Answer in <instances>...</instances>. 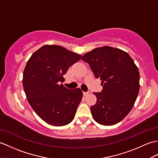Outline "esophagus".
Instances as JSON below:
<instances>
[{"instance_id":"34e87169","label":"esophagus","mask_w":158,"mask_h":158,"mask_svg":"<svg viewBox=\"0 0 158 158\" xmlns=\"http://www.w3.org/2000/svg\"><path fill=\"white\" fill-rule=\"evenodd\" d=\"M88 94H89V91H87V92H84V91H83V96H87Z\"/></svg>"}]
</instances>
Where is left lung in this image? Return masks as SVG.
I'll list each match as a JSON object with an SVG mask.
<instances>
[{"mask_svg":"<svg viewBox=\"0 0 158 158\" xmlns=\"http://www.w3.org/2000/svg\"><path fill=\"white\" fill-rule=\"evenodd\" d=\"M81 60L89 64L103 86L101 92H94L97 98L96 104L90 108L94 119L105 126L118 123L138 96L140 76L136 64L127 52L110 46L95 48Z\"/></svg>","mask_w":158,"mask_h":158,"instance_id":"left-lung-1","label":"left lung"}]
</instances>
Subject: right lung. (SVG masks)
I'll return each mask as SVG.
<instances>
[{
    "label": "right lung",
    "mask_w": 158,
    "mask_h": 158,
    "mask_svg": "<svg viewBox=\"0 0 158 158\" xmlns=\"http://www.w3.org/2000/svg\"><path fill=\"white\" fill-rule=\"evenodd\" d=\"M81 56L60 46L44 45L31 55L23 71L27 101L40 118L53 126L70 123L83 98L79 88L69 89L60 82Z\"/></svg>",
    "instance_id": "1"
}]
</instances>
